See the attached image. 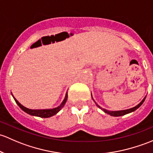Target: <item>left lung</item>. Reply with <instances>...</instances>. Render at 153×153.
Wrapping results in <instances>:
<instances>
[{"label": "left lung", "mask_w": 153, "mask_h": 153, "mask_svg": "<svg viewBox=\"0 0 153 153\" xmlns=\"http://www.w3.org/2000/svg\"><path fill=\"white\" fill-rule=\"evenodd\" d=\"M91 98H92V99H93L92 95H91ZM145 98H146V97H144V99L142 100H141V102H140V103L138 104V105H136V106H135V107L131 108H129V109H126V110H122V111H108V110H106V109L102 108V107H100V106L99 105H97V104L96 103L95 101L94 100V99H93V100H94V102H95L96 105H97L98 108H100L101 110L105 112V114H109V115H111V116H113V117H120V116H123V115L131 113V112L134 111H136V109L139 108L140 107L141 105H142V103H143V102H144V101L145 100Z\"/></svg>", "instance_id": "left-lung-1"}]
</instances>
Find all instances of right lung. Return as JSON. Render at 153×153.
Returning <instances> with one entry per match:
<instances>
[{
    "label": "right lung",
    "instance_id": "add662e5",
    "mask_svg": "<svg viewBox=\"0 0 153 153\" xmlns=\"http://www.w3.org/2000/svg\"><path fill=\"white\" fill-rule=\"evenodd\" d=\"M67 96L68 95H67V92L66 93L65 97H64L63 102L61 103V105L59 106H58V107L54 108H52V109H29V108H26V107H25V106L22 105V104H20V102H19L18 101L15 99V97H14V96H13V97H14L16 103H17V105H19V107H20V108L23 111H25V113L28 114H30L31 116L42 117V118H48V117H52V116L56 114H57L58 112H59V111H60L61 109L64 107V105H65L66 102H67Z\"/></svg>",
    "mask_w": 153,
    "mask_h": 153
}]
</instances>
